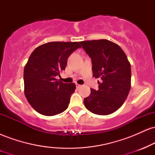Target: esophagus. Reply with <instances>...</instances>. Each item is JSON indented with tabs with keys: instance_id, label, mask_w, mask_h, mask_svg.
Listing matches in <instances>:
<instances>
[{
	"instance_id": "1",
	"label": "esophagus",
	"mask_w": 155,
	"mask_h": 155,
	"mask_svg": "<svg viewBox=\"0 0 155 155\" xmlns=\"http://www.w3.org/2000/svg\"><path fill=\"white\" fill-rule=\"evenodd\" d=\"M76 88H79L80 87H81V85L79 84H76Z\"/></svg>"
}]
</instances>
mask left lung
<instances>
[{"label":"left lung","instance_id":"obj_1","mask_svg":"<svg viewBox=\"0 0 155 155\" xmlns=\"http://www.w3.org/2000/svg\"><path fill=\"white\" fill-rule=\"evenodd\" d=\"M92 60V76L100 78L98 90L84 99L90 111L108 115L119 109L130 90L131 68L120 46L106 39L79 42Z\"/></svg>","mask_w":155,"mask_h":155}]
</instances>
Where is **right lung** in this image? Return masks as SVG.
Instances as JSON below:
<instances>
[{
	"label": "right lung",
	"mask_w": 155,
	"mask_h": 155,
	"mask_svg": "<svg viewBox=\"0 0 155 155\" xmlns=\"http://www.w3.org/2000/svg\"><path fill=\"white\" fill-rule=\"evenodd\" d=\"M80 47L78 42H49L32 52L24 69L25 95L39 114L54 116L67 109L76 84L55 77L65 70L68 58Z\"/></svg>",
	"instance_id": "right-lung-1"
}]
</instances>
